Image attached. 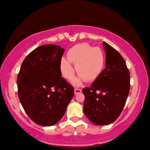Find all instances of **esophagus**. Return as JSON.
<instances>
[{
	"mask_svg": "<svg viewBox=\"0 0 150 150\" xmlns=\"http://www.w3.org/2000/svg\"><path fill=\"white\" fill-rule=\"evenodd\" d=\"M75 90V95L80 93L82 92V90H81V89H80V88H75V90Z\"/></svg>",
	"mask_w": 150,
	"mask_h": 150,
	"instance_id": "esophagus-1",
	"label": "esophagus"
}]
</instances>
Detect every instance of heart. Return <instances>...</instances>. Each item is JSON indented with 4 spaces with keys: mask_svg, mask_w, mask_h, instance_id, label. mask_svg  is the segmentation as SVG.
Masks as SVG:
<instances>
[{
    "mask_svg": "<svg viewBox=\"0 0 150 150\" xmlns=\"http://www.w3.org/2000/svg\"><path fill=\"white\" fill-rule=\"evenodd\" d=\"M67 59L62 57L60 61V69L62 76L70 80L74 75L72 63L75 65V70L79 75L72 80V83L80 85L85 79L92 82L96 80L103 72L105 57L103 51L98 47H93L88 43H79L74 45L67 53Z\"/></svg>",
    "mask_w": 150,
    "mask_h": 150,
    "instance_id": "1",
    "label": "heart"
}]
</instances>
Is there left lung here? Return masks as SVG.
Segmentation results:
<instances>
[{
  "label": "left lung",
  "instance_id": "8db88e82",
  "mask_svg": "<svg viewBox=\"0 0 150 150\" xmlns=\"http://www.w3.org/2000/svg\"><path fill=\"white\" fill-rule=\"evenodd\" d=\"M103 45L106 67L90 88L83 90L84 113L97 125H107L117 119L130 89V75L123 57L107 42Z\"/></svg>",
  "mask_w": 150,
  "mask_h": 150
}]
</instances>
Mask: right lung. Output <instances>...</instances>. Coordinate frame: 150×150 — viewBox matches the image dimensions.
I'll use <instances>...</instances> for the list:
<instances>
[{"instance_id": "1", "label": "right lung", "mask_w": 150, "mask_h": 150, "mask_svg": "<svg viewBox=\"0 0 150 150\" xmlns=\"http://www.w3.org/2000/svg\"><path fill=\"white\" fill-rule=\"evenodd\" d=\"M64 52L58 45L40 46L25 58L18 75L20 102L39 125L52 126L60 121L74 95L73 87L61 78Z\"/></svg>"}]
</instances>
